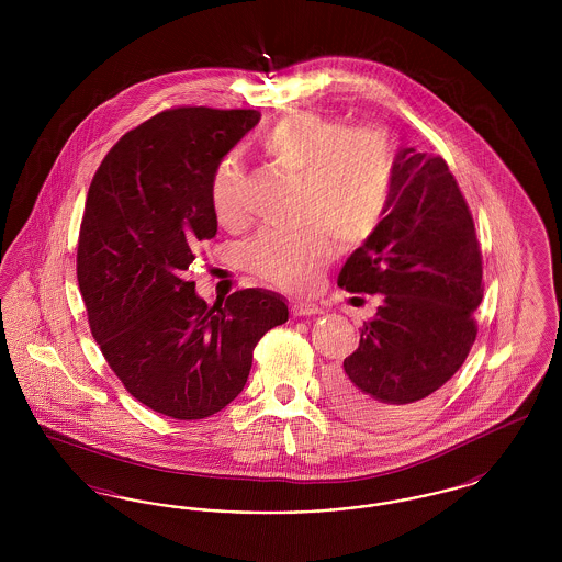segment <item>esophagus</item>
<instances>
[{
  "instance_id": "1",
  "label": "esophagus",
  "mask_w": 562,
  "mask_h": 562,
  "mask_svg": "<svg viewBox=\"0 0 562 562\" xmlns=\"http://www.w3.org/2000/svg\"><path fill=\"white\" fill-rule=\"evenodd\" d=\"M321 305L310 303V301H299V303H294L293 305L294 316H316V314H321Z\"/></svg>"
}]
</instances>
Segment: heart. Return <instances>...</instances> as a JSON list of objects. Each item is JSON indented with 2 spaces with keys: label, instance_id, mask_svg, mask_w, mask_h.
Returning a JSON list of instances; mask_svg holds the SVG:
<instances>
[{
  "label": "heart",
  "instance_id": "obj_1",
  "mask_svg": "<svg viewBox=\"0 0 562 562\" xmlns=\"http://www.w3.org/2000/svg\"><path fill=\"white\" fill-rule=\"evenodd\" d=\"M269 160L301 177L299 227L261 229L246 244L248 269L273 284L310 289L333 257V240L369 238L387 206L392 154L387 138L371 128H349L337 115L296 111L259 136ZM211 204L223 225L244 216V172L229 156L214 168Z\"/></svg>",
  "mask_w": 562,
  "mask_h": 562
}]
</instances>
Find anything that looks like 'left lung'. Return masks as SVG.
<instances>
[{"mask_svg": "<svg viewBox=\"0 0 562 562\" xmlns=\"http://www.w3.org/2000/svg\"><path fill=\"white\" fill-rule=\"evenodd\" d=\"M337 284L383 303L330 376L333 402L364 426L406 422L459 371L479 333L481 246L447 161L398 151L383 218Z\"/></svg>", "mask_w": 562, "mask_h": 562, "instance_id": "8db88e82", "label": "left lung"}]
</instances>
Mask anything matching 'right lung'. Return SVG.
I'll return each instance as SVG.
<instances>
[{
    "mask_svg": "<svg viewBox=\"0 0 562 562\" xmlns=\"http://www.w3.org/2000/svg\"><path fill=\"white\" fill-rule=\"evenodd\" d=\"M259 120L255 109L161 111L111 147L88 189L78 284L92 337L134 398L172 419L225 408L259 339L289 321L280 294L246 289L211 307L188 278L216 234L214 168Z\"/></svg>",
    "mask_w": 562,
    "mask_h": 562,
    "instance_id": "add662e5",
    "label": "right lung"
}]
</instances>
